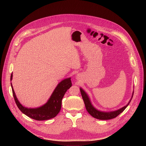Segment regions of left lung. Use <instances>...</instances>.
Instances as JSON below:
<instances>
[{"label": "left lung", "instance_id": "obj_1", "mask_svg": "<svg viewBox=\"0 0 146 146\" xmlns=\"http://www.w3.org/2000/svg\"><path fill=\"white\" fill-rule=\"evenodd\" d=\"M80 92H81V94L82 99H83V100H84L86 108L87 111L88 112V113L91 115H92L93 117L99 119H101V120L110 119H113V118H114L116 117H117L129 105V104L130 103V102L132 99L133 93H134V91H133V94H132V98H131L129 102H128V103L126 106H125L124 107H123L117 110H115V111H110V112H103V111L98 110L92 106L88 95L81 88H80Z\"/></svg>", "mask_w": 146, "mask_h": 146}]
</instances>
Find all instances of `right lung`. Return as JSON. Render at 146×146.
I'll return each instance as SVG.
<instances>
[{"mask_svg":"<svg viewBox=\"0 0 146 146\" xmlns=\"http://www.w3.org/2000/svg\"><path fill=\"white\" fill-rule=\"evenodd\" d=\"M12 78L13 74L11 73L10 81L12 80ZM72 85L70 78L62 80L58 84L48 102L43 106L35 109H29L23 106L18 100L11 83L13 95L18 109L28 117L38 121L52 118L59 113L61 109L62 98L67 90L72 87Z\"/></svg>","mask_w":146,"mask_h":146,"instance_id":"1","label":"right lung"}]
</instances>
